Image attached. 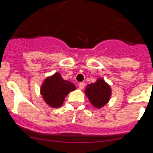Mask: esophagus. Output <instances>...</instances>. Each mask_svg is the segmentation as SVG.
Returning a JSON list of instances; mask_svg holds the SVG:
<instances>
[{
	"mask_svg": "<svg viewBox=\"0 0 153 153\" xmlns=\"http://www.w3.org/2000/svg\"><path fill=\"white\" fill-rule=\"evenodd\" d=\"M85 87V83H80L79 84V90H83Z\"/></svg>",
	"mask_w": 153,
	"mask_h": 153,
	"instance_id": "obj_1",
	"label": "esophagus"
}]
</instances>
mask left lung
<instances>
[{
  "label": "left lung",
  "mask_w": 153,
  "mask_h": 153,
  "mask_svg": "<svg viewBox=\"0 0 153 153\" xmlns=\"http://www.w3.org/2000/svg\"><path fill=\"white\" fill-rule=\"evenodd\" d=\"M85 94L89 99L92 106L97 109L103 107L110 100L112 94L111 87L102 78H99L95 83L87 85Z\"/></svg>",
  "instance_id": "obj_1"
}]
</instances>
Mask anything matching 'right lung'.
<instances>
[{"label": "right lung", "mask_w": 153, "mask_h": 153, "mask_svg": "<svg viewBox=\"0 0 153 153\" xmlns=\"http://www.w3.org/2000/svg\"><path fill=\"white\" fill-rule=\"evenodd\" d=\"M76 89L72 82L63 79L60 73L56 72L45 78L40 86V94L48 106L58 108L63 105L69 93Z\"/></svg>", "instance_id": "1"}]
</instances>
